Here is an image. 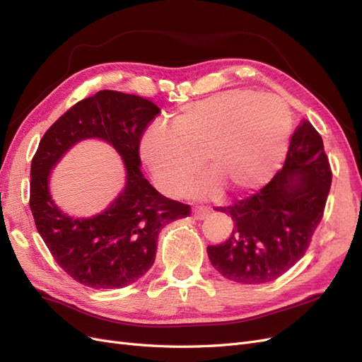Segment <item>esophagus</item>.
I'll return each mask as SVG.
<instances>
[{
	"instance_id": "obj_1",
	"label": "esophagus",
	"mask_w": 362,
	"mask_h": 362,
	"mask_svg": "<svg viewBox=\"0 0 362 362\" xmlns=\"http://www.w3.org/2000/svg\"><path fill=\"white\" fill-rule=\"evenodd\" d=\"M193 217L194 218H199V221H201V218H204L208 213H210V208H208V206H194L193 208Z\"/></svg>"
}]
</instances>
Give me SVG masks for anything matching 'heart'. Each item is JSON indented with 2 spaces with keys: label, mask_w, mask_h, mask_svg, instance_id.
<instances>
[{
  "label": "heart",
  "mask_w": 362,
  "mask_h": 362,
  "mask_svg": "<svg viewBox=\"0 0 362 362\" xmlns=\"http://www.w3.org/2000/svg\"><path fill=\"white\" fill-rule=\"evenodd\" d=\"M291 117L278 98L250 90H228L182 107L170 129L149 127L140 139V157L158 187L185 193L201 169L211 175L190 192L217 194L226 187L243 193L264 185L286 157Z\"/></svg>",
  "instance_id": "heart-1"
}]
</instances>
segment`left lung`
<instances>
[{
	"instance_id": "obj_1",
	"label": "left lung",
	"mask_w": 362,
	"mask_h": 362,
	"mask_svg": "<svg viewBox=\"0 0 362 362\" xmlns=\"http://www.w3.org/2000/svg\"><path fill=\"white\" fill-rule=\"evenodd\" d=\"M331 182L323 140L308 120H302L275 177L249 198L216 206L231 216L234 229L226 242L206 247L214 269L240 284H264L282 276L308 249Z\"/></svg>"
}]
</instances>
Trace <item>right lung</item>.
Here are the masks:
<instances>
[{
	"mask_svg": "<svg viewBox=\"0 0 362 362\" xmlns=\"http://www.w3.org/2000/svg\"><path fill=\"white\" fill-rule=\"evenodd\" d=\"M160 112L146 98L101 90L72 105L40 139L30 170L31 213L52 258L86 287L120 288L140 279L154 264L161 229L190 216V205L160 194L140 170V139ZM90 136L108 141L124 158L127 185L101 215L74 219L50 201L49 170Z\"/></svg>",
	"mask_w": 362,
	"mask_h": 362,
	"instance_id": "1",
	"label": "right lung"
}]
</instances>
